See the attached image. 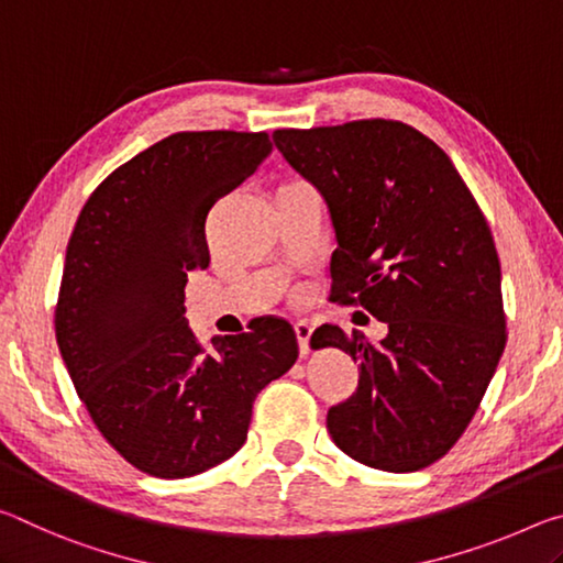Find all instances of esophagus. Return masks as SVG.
Segmentation results:
<instances>
[{
    "mask_svg": "<svg viewBox=\"0 0 563 563\" xmlns=\"http://www.w3.org/2000/svg\"><path fill=\"white\" fill-rule=\"evenodd\" d=\"M294 331H297V339H299V352L307 356L309 354V339H311V331H314V327H311L309 321H297V324H294Z\"/></svg>",
    "mask_w": 563,
    "mask_h": 563,
    "instance_id": "esophagus-1",
    "label": "esophagus"
}]
</instances>
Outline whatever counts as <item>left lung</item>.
Instances as JSON below:
<instances>
[{
  "instance_id": "left-lung-1",
  "label": "left lung",
  "mask_w": 563,
  "mask_h": 563,
  "mask_svg": "<svg viewBox=\"0 0 563 563\" xmlns=\"http://www.w3.org/2000/svg\"><path fill=\"white\" fill-rule=\"evenodd\" d=\"M274 144L329 207V301L389 327L379 344L334 324L311 334L314 349L358 362L356 391L327 413L329 434L366 466L419 472L464 434L506 346L484 211L444 150L396 119L276 129Z\"/></svg>"
}]
</instances>
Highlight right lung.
<instances>
[{"mask_svg":"<svg viewBox=\"0 0 563 563\" xmlns=\"http://www.w3.org/2000/svg\"><path fill=\"white\" fill-rule=\"evenodd\" d=\"M266 132H177L91 191L67 244L54 331L91 421L129 464L184 478L246 441L252 404L299 356L287 319L201 344L187 274L207 269L205 221L260 169Z\"/></svg>","mask_w":563,"mask_h":563,"instance_id":"obj_1","label":"right lung"}]
</instances>
